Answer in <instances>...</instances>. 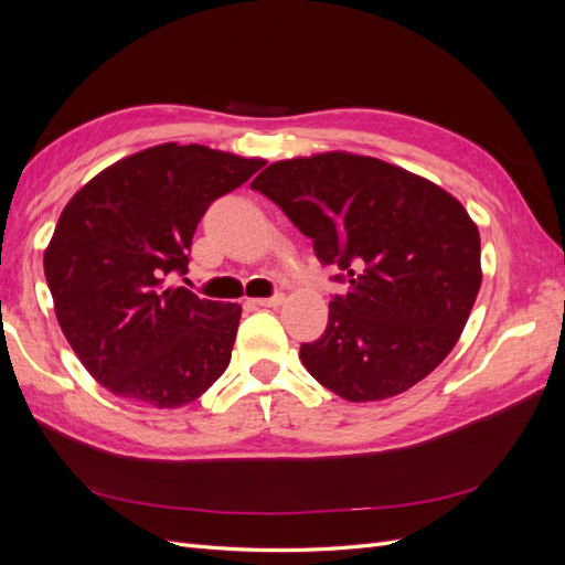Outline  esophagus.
<instances>
[{"label": "esophagus", "mask_w": 565, "mask_h": 565, "mask_svg": "<svg viewBox=\"0 0 565 565\" xmlns=\"http://www.w3.org/2000/svg\"><path fill=\"white\" fill-rule=\"evenodd\" d=\"M282 299H285V295L282 292H276L273 297H266V299H254L252 303H256V306H264V309H270V306H280L282 303Z\"/></svg>", "instance_id": "obj_1"}]
</instances>
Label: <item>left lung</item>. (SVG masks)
I'll list each match as a JSON object with an SVG mask.
<instances>
[{"mask_svg":"<svg viewBox=\"0 0 565 565\" xmlns=\"http://www.w3.org/2000/svg\"><path fill=\"white\" fill-rule=\"evenodd\" d=\"M313 241L349 292L299 358L351 403L407 391L443 363L481 287V235L436 183L377 158L322 152L273 162L252 181Z\"/></svg>","mask_w":565,"mask_h":565,"instance_id":"obj_1","label":"left lung"}]
</instances>
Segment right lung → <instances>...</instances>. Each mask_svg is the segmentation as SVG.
Returning <instances> with one entry per match:
<instances>
[{"label":"right lung","mask_w":565,"mask_h":565,"mask_svg":"<svg viewBox=\"0 0 565 565\" xmlns=\"http://www.w3.org/2000/svg\"><path fill=\"white\" fill-rule=\"evenodd\" d=\"M264 164L162 143L110 164L65 204L44 276L67 344L115 396L181 407L226 372L243 309L167 278L188 273L210 204Z\"/></svg>","instance_id":"1"}]
</instances>
